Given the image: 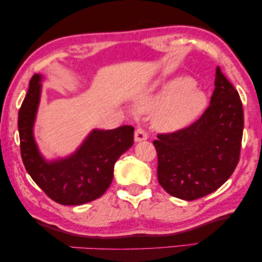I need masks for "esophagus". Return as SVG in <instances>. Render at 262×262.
<instances>
[{
    "instance_id": "obj_1",
    "label": "esophagus",
    "mask_w": 262,
    "mask_h": 262,
    "mask_svg": "<svg viewBox=\"0 0 262 262\" xmlns=\"http://www.w3.org/2000/svg\"><path fill=\"white\" fill-rule=\"evenodd\" d=\"M147 139V134L143 127H137L135 131V142H142Z\"/></svg>"
}]
</instances>
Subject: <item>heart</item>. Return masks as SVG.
<instances>
[{
	"label": "heart",
	"mask_w": 262,
	"mask_h": 262,
	"mask_svg": "<svg viewBox=\"0 0 262 262\" xmlns=\"http://www.w3.org/2000/svg\"><path fill=\"white\" fill-rule=\"evenodd\" d=\"M207 106V96L195 86V80L182 76L168 80L158 94L139 100L140 111H156L157 130L173 134L192 125L204 114Z\"/></svg>",
	"instance_id": "1"
}]
</instances>
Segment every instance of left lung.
<instances>
[{
  "instance_id": "left-lung-1",
  "label": "left lung",
  "mask_w": 262,
  "mask_h": 262,
  "mask_svg": "<svg viewBox=\"0 0 262 262\" xmlns=\"http://www.w3.org/2000/svg\"><path fill=\"white\" fill-rule=\"evenodd\" d=\"M210 106L186 128L158 135V182L168 194L194 200L210 194L234 172L244 132L238 91L216 68Z\"/></svg>"
}]
</instances>
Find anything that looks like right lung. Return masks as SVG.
<instances>
[{
  "label": "right lung",
  "instance_id": "1",
  "mask_svg": "<svg viewBox=\"0 0 262 262\" xmlns=\"http://www.w3.org/2000/svg\"><path fill=\"white\" fill-rule=\"evenodd\" d=\"M42 75L29 82L18 112L21 156L27 172L44 193L61 205H82L103 195L114 179L117 159L134 145V127L92 130L74 154L47 160L38 150L34 125L41 99Z\"/></svg>",
  "mask_w": 262,
  "mask_h": 262
}]
</instances>
